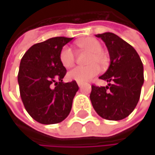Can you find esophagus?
Returning <instances> with one entry per match:
<instances>
[{
	"mask_svg": "<svg viewBox=\"0 0 155 155\" xmlns=\"http://www.w3.org/2000/svg\"><path fill=\"white\" fill-rule=\"evenodd\" d=\"M77 83H78V86H79L80 88H81V87L83 86V84H84L83 82H77Z\"/></svg>",
	"mask_w": 155,
	"mask_h": 155,
	"instance_id": "1",
	"label": "esophagus"
}]
</instances>
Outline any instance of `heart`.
I'll use <instances>...</instances> for the list:
<instances>
[{
    "instance_id": "1",
    "label": "heart",
    "mask_w": 155,
    "mask_h": 155,
    "mask_svg": "<svg viewBox=\"0 0 155 155\" xmlns=\"http://www.w3.org/2000/svg\"><path fill=\"white\" fill-rule=\"evenodd\" d=\"M78 47L90 52L87 60V66H77L68 72L67 78L77 82H86L99 74L101 66H105L108 62L106 54L101 51L102 46L99 40L93 38H87L77 42ZM60 61L65 68H70L74 65L75 55L70 47H64L60 52Z\"/></svg>"
}]
</instances>
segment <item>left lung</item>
Listing matches in <instances>:
<instances>
[{"mask_svg":"<svg viewBox=\"0 0 155 155\" xmlns=\"http://www.w3.org/2000/svg\"><path fill=\"white\" fill-rule=\"evenodd\" d=\"M108 48L110 64L100 79L106 87L91 86L90 99L102 118L121 120L128 117L138 103L143 84V66L137 52L114 33L96 35Z\"/></svg>","mask_w":155,"mask_h":155,"instance_id":"1","label":"left lung"}]
</instances>
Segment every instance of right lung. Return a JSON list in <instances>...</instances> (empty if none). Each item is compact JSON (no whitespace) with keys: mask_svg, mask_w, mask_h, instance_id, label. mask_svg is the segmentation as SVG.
Here are the masks:
<instances>
[{"mask_svg":"<svg viewBox=\"0 0 155 155\" xmlns=\"http://www.w3.org/2000/svg\"><path fill=\"white\" fill-rule=\"evenodd\" d=\"M73 38L56 37L33 45L23 55L18 82L22 102L28 113L44 125L60 123L71 109L79 90L75 81L64 82L65 67L60 52Z\"/></svg>","mask_w":155,"mask_h":155,"instance_id":"right-lung-1","label":"right lung"}]
</instances>
